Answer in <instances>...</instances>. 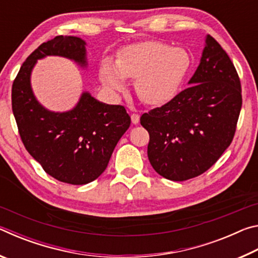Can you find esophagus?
<instances>
[{
    "mask_svg": "<svg viewBox=\"0 0 258 258\" xmlns=\"http://www.w3.org/2000/svg\"><path fill=\"white\" fill-rule=\"evenodd\" d=\"M131 119H132V123L133 124H139L140 121V116L138 115V113H133V115H131Z\"/></svg>",
    "mask_w": 258,
    "mask_h": 258,
    "instance_id": "esophagus-1",
    "label": "esophagus"
}]
</instances>
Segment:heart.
Instances as JSON below:
<instances>
[{"label":"heart","mask_w":258,"mask_h":258,"mask_svg":"<svg viewBox=\"0 0 258 258\" xmlns=\"http://www.w3.org/2000/svg\"><path fill=\"white\" fill-rule=\"evenodd\" d=\"M190 64V55L182 47L148 41L121 50L115 66L104 61L99 76L107 89L117 93L126 90L125 80L134 81L135 93L142 102L160 106L178 93Z\"/></svg>","instance_id":"obj_1"}]
</instances>
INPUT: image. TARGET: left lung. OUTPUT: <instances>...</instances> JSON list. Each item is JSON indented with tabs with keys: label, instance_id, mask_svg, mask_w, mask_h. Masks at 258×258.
Here are the masks:
<instances>
[{
	"label": "left lung",
	"instance_id": "1",
	"mask_svg": "<svg viewBox=\"0 0 258 258\" xmlns=\"http://www.w3.org/2000/svg\"><path fill=\"white\" fill-rule=\"evenodd\" d=\"M191 85L160 108L143 113L149 132L148 158L171 181L206 172L228 149L241 110V86L226 52L207 35Z\"/></svg>",
	"mask_w": 258,
	"mask_h": 258
}]
</instances>
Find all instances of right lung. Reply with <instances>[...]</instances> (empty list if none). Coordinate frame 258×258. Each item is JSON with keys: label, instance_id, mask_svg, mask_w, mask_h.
Instances as JSON below:
<instances>
[{"label": "right lung", "instance_id": "right-lung-1", "mask_svg": "<svg viewBox=\"0 0 258 258\" xmlns=\"http://www.w3.org/2000/svg\"><path fill=\"white\" fill-rule=\"evenodd\" d=\"M55 55L87 67L86 42L56 36L43 43L21 66L12 85V111L26 149L58 181L86 184L107 168L117 142L131 125L123 106L100 102L84 91L68 111H51L38 102L30 83L37 60Z\"/></svg>", "mask_w": 258, "mask_h": 258}]
</instances>
